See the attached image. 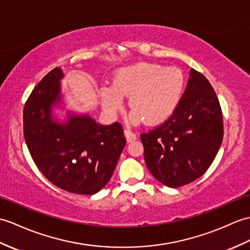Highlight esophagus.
I'll return each instance as SVG.
<instances>
[{
  "label": "esophagus",
  "instance_id": "34e87169",
  "mask_svg": "<svg viewBox=\"0 0 250 250\" xmlns=\"http://www.w3.org/2000/svg\"><path fill=\"white\" fill-rule=\"evenodd\" d=\"M125 138H126V142L127 143H131V142H133V141H135L136 139V134L134 132H132L130 129H125Z\"/></svg>",
  "mask_w": 250,
  "mask_h": 250
}]
</instances>
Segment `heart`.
Masks as SVG:
<instances>
[{
  "label": "heart",
  "mask_w": 250,
  "mask_h": 250,
  "mask_svg": "<svg viewBox=\"0 0 250 250\" xmlns=\"http://www.w3.org/2000/svg\"><path fill=\"white\" fill-rule=\"evenodd\" d=\"M185 90L181 69L160 63L138 62L120 68L114 74L113 85H103L100 97L109 113L123 108L124 97H130L133 124L156 125L164 123L177 111Z\"/></svg>",
  "instance_id": "1"
}]
</instances>
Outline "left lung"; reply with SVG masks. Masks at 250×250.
<instances>
[{
	"label": "left lung",
	"mask_w": 250,
	"mask_h": 250,
	"mask_svg": "<svg viewBox=\"0 0 250 250\" xmlns=\"http://www.w3.org/2000/svg\"><path fill=\"white\" fill-rule=\"evenodd\" d=\"M223 114L217 96L204 74L190 69L177 111L141 135L149 171L168 188L195 181L211 166L223 142Z\"/></svg>",
	"instance_id": "1"
}]
</instances>
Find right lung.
Segmentation results:
<instances>
[{"label": "right lung", "mask_w": 250, "mask_h": 250, "mask_svg": "<svg viewBox=\"0 0 250 250\" xmlns=\"http://www.w3.org/2000/svg\"><path fill=\"white\" fill-rule=\"evenodd\" d=\"M62 68L35 86L23 109V133L35 164L55 187L94 195L105 187L125 146L123 126L97 124L89 115L68 114L60 123L52 111L60 105Z\"/></svg>", "instance_id": "right-lung-1"}]
</instances>
